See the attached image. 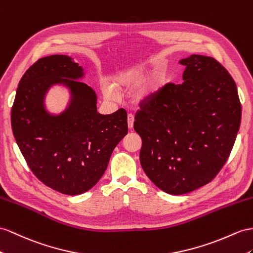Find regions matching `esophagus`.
Segmentation results:
<instances>
[{"label": "esophagus", "instance_id": "1", "mask_svg": "<svg viewBox=\"0 0 253 253\" xmlns=\"http://www.w3.org/2000/svg\"><path fill=\"white\" fill-rule=\"evenodd\" d=\"M128 120V127L129 128H132L133 127V122H134V118H133V115L132 114H128V118H127Z\"/></svg>", "mask_w": 253, "mask_h": 253}]
</instances>
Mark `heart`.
Instances as JSON below:
<instances>
[{"label": "heart", "instance_id": "obj_1", "mask_svg": "<svg viewBox=\"0 0 253 253\" xmlns=\"http://www.w3.org/2000/svg\"><path fill=\"white\" fill-rule=\"evenodd\" d=\"M165 84V77L160 74L148 78L147 73L140 67H131L114 77L113 86L119 90H130L142 85V88L137 96L140 102L151 101L158 94L160 88ZM106 93L111 96L110 89Z\"/></svg>", "mask_w": 253, "mask_h": 253}]
</instances>
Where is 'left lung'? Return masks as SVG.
I'll return each instance as SVG.
<instances>
[{
  "label": "left lung",
  "instance_id": "obj_1",
  "mask_svg": "<svg viewBox=\"0 0 253 253\" xmlns=\"http://www.w3.org/2000/svg\"><path fill=\"white\" fill-rule=\"evenodd\" d=\"M183 83H168L142 102L133 128L142 139L140 163L163 191L185 194L215 178L228 160L241 126L236 84L211 56L192 54Z\"/></svg>",
  "mask_w": 253,
  "mask_h": 253
}]
</instances>
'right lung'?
Wrapping results in <instances>:
<instances>
[{"instance_id":"add662e5","label":"right lung","mask_w":253,"mask_h":253,"mask_svg":"<svg viewBox=\"0 0 253 253\" xmlns=\"http://www.w3.org/2000/svg\"><path fill=\"white\" fill-rule=\"evenodd\" d=\"M83 69L67 55L42 57L25 71L11 108L17 144L34 175L56 191L76 196L94 187L105 173L115 146L128 132L127 113L97 112V96L77 81ZM54 84L71 90L68 109L50 115L43 100Z\"/></svg>"}]
</instances>
